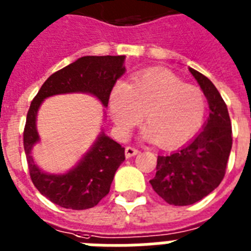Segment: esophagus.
Returning <instances> with one entry per match:
<instances>
[{"label":"esophagus","instance_id":"34e87169","mask_svg":"<svg viewBox=\"0 0 251 251\" xmlns=\"http://www.w3.org/2000/svg\"><path fill=\"white\" fill-rule=\"evenodd\" d=\"M138 152H140L138 149L128 146V148H126V158H132V156H134V155H137Z\"/></svg>","mask_w":251,"mask_h":251}]
</instances>
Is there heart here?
I'll return each mask as SVG.
<instances>
[{"instance_id": "1", "label": "heart", "mask_w": 251, "mask_h": 251, "mask_svg": "<svg viewBox=\"0 0 251 251\" xmlns=\"http://www.w3.org/2000/svg\"><path fill=\"white\" fill-rule=\"evenodd\" d=\"M206 111L204 93L168 70H148L117 84L110 93V113L122 134H128L145 114V136L161 148L181 146L196 134Z\"/></svg>"}]
</instances>
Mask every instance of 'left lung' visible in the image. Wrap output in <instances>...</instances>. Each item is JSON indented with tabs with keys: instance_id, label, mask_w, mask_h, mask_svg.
<instances>
[{
	"instance_id": "8db88e82",
	"label": "left lung",
	"mask_w": 251,
	"mask_h": 251,
	"mask_svg": "<svg viewBox=\"0 0 251 251\" xmlns=\"http://www.w3.org/2000/svg\"><path fill=\"white\" fill-rule=\"evenodd\" d=\"M209 102L204 129L181 150L158 156L156 175L150 181L154 191L171 205H191L219 186L226 175L232 148V127L221 93L214 84L190 68Z\"/></svg>"
}]
</instances>
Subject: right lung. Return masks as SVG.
Here are the masks:
<instances>
[{
    "mask_svg": "<svg viewBox=\"0 0 251 251\" xmlns=\"http://www.w3.org/2000/svg\"><path fill=\"white\" fill-rule=\"evenodd\" d=\"M123 63L124 56H83L50 75L30 103L23 133L29 175L37 190L61 208L83 210L99 204L110 191L114 175L126 159L124 148L102 133L72 171L47 175L30 156L33 145L38 141L36 117L39 105L52 95L88 92L107 106L114 84L126 72Z\"/></svg>",
    "mask_w": 251,
    "mask_h": 251,
    "instance_id": "1",
    "label": "right lung"
}]
</instances>
